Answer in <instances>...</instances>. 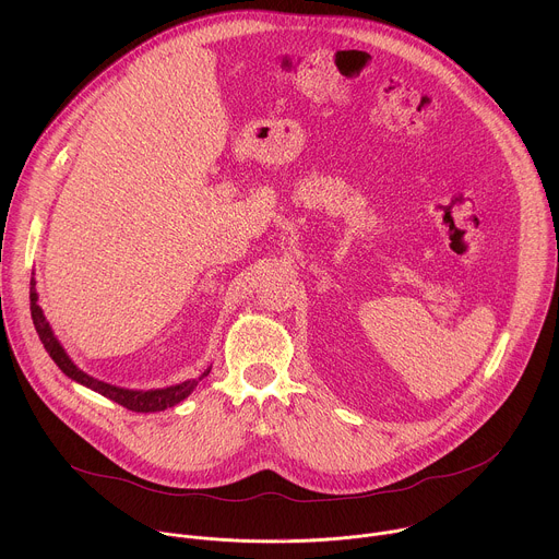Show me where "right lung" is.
I'll use <instances>...</instances> for the list:
<instances>
[{
	"label": "right lung",
	"mask_w": 559,
	"mask_h": 559,
	"mask_svg": "<svg viewBox=\"0 0 559 559\" xmlns=\"http://www.w3.org/2000/svg\"><path fill=\"white\" fill-rule=\"evenodd\" d=\"M37 281L31 278V316H33V325L39 334V341L44 343V349L50 354V358L55 360V365L74 382L84 384L106 397H110L112 403L130 409V412H136V414H154V412H164L168 407H175L179 405L181 401H186V397L197 389L199 380H203V376L210 373L212 367H207L199 378H190V380H183L179 384H170V386H164V389H126V386H117V384H110V382H104L99 378H93L91 373H86L84 369H79L72 358L66 354L63 345L57 341L50 323L46 321L44 316V309L39 307V294H37Z\"/></svg>",
	"instance_id": "add662e5"
}]
</instances>
